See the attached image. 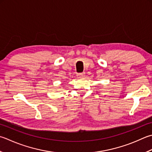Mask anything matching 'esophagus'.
<instances>
[{
	"label": "esophagus",
	"mask_w": 152,
	"mask_h": 152,
	"mask_svg": "<svg viewBox=\"0 0 152 152\" xmlns=\"http://www.w3.org/2000/svg\"><path fill=\"white\" fill-rule=\"evenodd\" d=\"M78 76L79 77H84L85 76V72H81V73H78Z\"/></svg>",
	"instance_id": "obj_1"
}]
</instances>
